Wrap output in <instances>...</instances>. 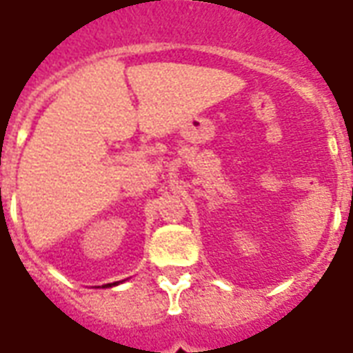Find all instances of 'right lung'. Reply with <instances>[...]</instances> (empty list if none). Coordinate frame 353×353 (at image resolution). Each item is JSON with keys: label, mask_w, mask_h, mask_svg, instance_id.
<instances>
[{"label": "right lung", "mask_w": 353, "mask_h": 353, "mask_svg": "<svg viewBox=\"0 0 353 353\" xmlns=\"http://www.w3.org/2000/svg\"><path fill=\"white\" fill-rule=\"evenodd\" d=\"M107 285H112V284H107ZM114 285H117V282H114Z\"/></svg>", "instance_id": "obj_1"}]
</instances>
